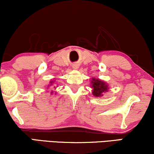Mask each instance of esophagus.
<instances>
[{"label": "esophagus", "mask_w": 154, "mask_h": 154, "mask_svg": "<svg viewBox=\"0 0 154 154\" xmlns=\"http://www.w3.org/2000/svg\"><path fill=\"white\" fill-rule=\"evenodd\" d=\"M72 67H73L74 69H78V68H79V66L77 65H76V64H75V65H74L72 66Z\"/></svg>", "instance_id": "34e87169"}]
</instances>
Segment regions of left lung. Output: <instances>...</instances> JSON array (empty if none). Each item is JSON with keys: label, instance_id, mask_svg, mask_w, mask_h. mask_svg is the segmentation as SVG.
I'll return each mask as SVG.
<instances>
[{"label": "left lung", "instance_id": "left-lung-1", "mask_svg": "<svg viewBox=\"0 0 154 154\" xmlns=\"http://www.w3.org/2000/svg\"><path fill=\"white\" fill-rule=\"evenodd\" d=\"M91 87L93 88L92 94L94 97H102L103 96V93L108 91L109 87L108 85L99 79L92 78L91 81Z\"/></svg>", "mask_w": 154, "mask_h": 154}]
</instances>
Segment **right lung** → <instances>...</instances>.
I'll list each match as a JSON object with an SVG mask.
<instances>
[{
    "label": "right lung",
    "instance_id": "obj_1",
    "mask_svg": "<svg viewBox=\"0 0 154 154\" xmlns=\"http://www.w3.org/2000/svg\"><path fill=\"white\" fill-rule=\"evenodd\" d=\"M54 82H52V81H51V82H50V85H51V84H52V83H53Z\"/></svg>",
    "mask_w": 154,
    "mask_h": 154
}]
</instances>
